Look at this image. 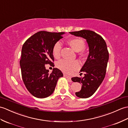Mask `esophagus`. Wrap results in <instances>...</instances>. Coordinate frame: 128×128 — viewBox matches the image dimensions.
<instances>
[{
	"label": "esophagus",
	"mask_w": 128,
	"mask_h": 128,
	"mask_svg": "<svg viewBox=\"0 0 128 128\" xmlns=\"http://www.w3.org/2000/svg\"><path fill=\"white\" fill-rule=\"evenodd\" d=\"M64 76L65 77V78H67L69 80H71V77H70L69 76H68V75H65V74H64Z\"/></svg>",
	"instance_id": "1"
}]
</instances>
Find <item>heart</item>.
Returning a JSON list of instances; mask_svg holds the SVG:
<instances>
[{
    "label": "heart",
    "mask_w": 128,
    "mask_h": 128,
    "mask_svg": "<svg viewBox=\"0 0 128 128\" xmlns=\"http://www.w3.org/2000/svg\"><path fill=\"white\" fill-rule=\"evenodd\" d=\"M68 44L72 47L76 52H80L85 48V42L82 38H71L67 41ZM62 47V44L60 42H57L53 47L52 54L56 59L59 58L60 56V51ZM81 54L83 53L81 52ZM57 66L63 72L66 74H71L74 71L78 70L80 66L79 62L77 60L69 61L63 59L58 62Z\"/></svg>",
    "instance_id": "heart-1"
}]
</instances>
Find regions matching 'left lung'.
<instances>
[{
    "mask_svg": "<svg viewBox=\"0 0 128 128\" xmlns=\"http://www.w3.org/2000/svg\"><path fill=\"white\" fill-rule=\"evenodd\" d=\"M70 33L84 38L88 44L89 55L80 70L85 72L84 76L71 78L73 82L82 84L81 90L76 92V96L80 98H88L96 92L105 78L109 58L107 45L104 39L93 31L82 30Z\"/></svg>",
    "mask_w": 128,
    "mask_h": 128,
    "instance_id": "8db88e82",
    "label": "left lung"
}]
</instances>
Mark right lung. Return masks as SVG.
Segmentation results:
<instances>
[{"mask_svg":"<svg viewBox=\"0 0 128 128\" xmlns=\"http://www.w3.org/2000/svg\"><path fill=\"white\" fill-rule=\"evenodd\" d=\"M65 32L40 31L24 43L20 62L23 81L30 93L38 98H44L54 92L62 71L53 68L50 74L45 64L54 66L52 54L54 44L63 38Z\"/></svg>","mask_w":128,"mask_h":128,"instance_id":"1","label":"right lung"}]
</instances>
